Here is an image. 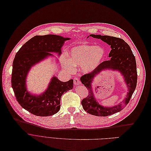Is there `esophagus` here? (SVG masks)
<instances>
[{
	"label": "esophagus",
	"instance_id": "obj_1",
	"mask_svg": "<svg viewBox=\"0 0 151 151\" xmlns=\"http://www.w3.org/2000/svg\"><path fill=\"white\" fill-rule=\"evenodd\" d=\"M74 83L76 86H77L78 85H81V81H79V79H78V78H75L74 79Z\"/></svg>",
	"mask_w": 151,
	"mask_h": 151
}]
</instances>
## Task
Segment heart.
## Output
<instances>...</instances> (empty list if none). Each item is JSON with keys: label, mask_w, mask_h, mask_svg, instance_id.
Wrapping results in <instances>:
<instances>
[{"label": "heart", "mask_w": 151, "mask_h": 151, "mask_svg": "<svg viewBox=\"0 0 151 151\" xmlns=\"http://www.w3.org/2000/svg\"><path fill=\"white\" fill-rule=\"evenodd\" d=\"M105 56L106 50L102 47L81 45L70 50V59L62 58L61 64L69 73L75 70V66H78L83 73L89 74L101 65Z\"/></svg>", "instance_id": "b5f03b06"}]
</instances>
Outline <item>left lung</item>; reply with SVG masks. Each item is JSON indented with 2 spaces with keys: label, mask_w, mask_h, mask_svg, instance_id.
I'll return each mask as SVG.
<instances>
[{
  "label": "left lung",
  "mask_w": 151,
  "mask_h": 151,
  "mask_svg": "<svg viewBox=\"0 0 151 151\" xmlns=\"http://www.w3.org/2000/svg\"><path fill=\"white\" fill-rule=\"evenodd\" d=\"M101 40L110 45L111 50L109 54L110 60L103 61L95 70L81 78V81L88 90V95L81 103L83 109L96 116L105 117L122 110L128 103L136 88L137 83V71L136 60L132 50L123 39L109 36L90 34L88 37ZM106 70L118 71L123 76L126 83L128 92L123 101L112 106H103L97 101L92 90V82L96 76Z\"/></svg>",
  "instance_id": "obj_1"
}]
</instances>
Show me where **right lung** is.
<instances>
[{"instance_id":"add662e5","label":"right lung","mask_w":151,"mask_h":151,"mask_svg":"<svg viewBox=\"0 0 151 151\" xmlns=\"http://www.w3.org/2000/svg\"><path fill=\"white\" fill-rule=\"evenodd\" d=\"M69 37L48 34L36 35L29 40L17 53L13 62L12 87L21 106L35 116L45 117L55 114L60 109L61 97L73 88L74 81L61 82L55 75L46 90L40 94L31 93L27 88V77L31 68L48 58L58 59L64 42Z\"/></svg>"}]
</instances>
